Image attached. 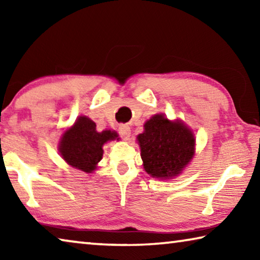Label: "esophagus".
Wrapping results in <instances>:
<instances>
[{
	"label": "esophagus",
	"instance_id": "obj_1",
	"mask_svg": "<svg viewBox=\"0 0 260 260\" xmlns=\"http://www.w3.org/2000/svg\"><path fill=\"white\" fill-rule=\"evenodd\" d=\"M118 133L121 136V139L128 140L131 135V127L128 125H119V128H118Z\"/></svg>",
	"mask_w": 260,
	"mask_h": 260
}]
</instances>
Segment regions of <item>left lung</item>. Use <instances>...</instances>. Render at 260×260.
<instances>
[{"mask_svg":"<svg viewBox=\"0 0 260 260\" xmlns=\"http://www.w3.org/2000/svg\"><path fill=\"white\" fill-rule=\"evenodd\" d=\"M144 170L153 178H172L181 173L193 156L195 139L182 122L156 114L138 136Z\"/></svg>","mask_w":260,"mask_h":260,"instance_id":"1","label":"left lung"}]
</instances>
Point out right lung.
Here are the masks:
<instances>
[{
    "label": "right lung",
    "mask_w": 260,
    "mask_h": 260,
    "mask_svg": "<svg viewBox=\"0 0 260 260\" xmlns=\"http://www.w3.org/2000/svg\"><path fill=\"white\" fill-rule=\"evenodd\" d=\"M117 138L111 131H96L93 120L79 117L76 124L65 132L59 143L61 157L70 165L86 173H91L102 159L103 144Z\"/></svg>",
    "instance_id": "right-lung-1"
}]
</instances>
